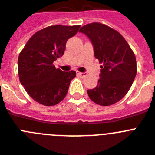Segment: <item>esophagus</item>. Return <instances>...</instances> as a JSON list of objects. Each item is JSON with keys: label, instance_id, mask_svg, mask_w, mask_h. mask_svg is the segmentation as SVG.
Wrapping results in <instances>:
<instances>
[{"label": "esophagus", "instance_id": "1", "mask_svg": "<svg viewBox=\"0 0 155 155\" xmlns=\"http://www.w3.org/2000/svg\"><path fill=\"white\" fill-rule=\"evenodd\" d=\"M76 73L78 74V75H80V76H82V77H84V76H85L86 75H87V73L86 72H80V71H76Z\"/></svg>", "mask_w": 155, "mask_h": 155}]
</instances>
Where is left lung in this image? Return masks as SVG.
<instances>
[{"instance_id":"left-lung-1","label":"left lung","mask_w":155,"mask_h":155,"mask_svg":"<svg viewBox=\"0 0 155 155\" xmlns=\"http://www.w3.org/2000/svg\"><path fill=\"white\" fill-rule=\"evenodd\" d=\"M80 32L91 41L95 58L102 63L100 79L94 89L87 90L90 98L100 106L119 102L128 93L136 75V60L124 37L100 23L82 27Z\"/></svg>"}]
</instances>
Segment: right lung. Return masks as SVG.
Listing matches in <instances>:
<instances>
[{
	"label": "right lung",
	"instance_id": "1",
	"mask_svg": "<svg viewBox=\"0 0 155 155\" xmlns=\"http://www.w3.org/2000/svg\"><path fill=\"white\" fill-rule=\"evenodd\" d=\"M80 25L49 26L28 40L18 58L20 83L38 103L55 106L65 97L75 71H63L53 62L64 55L68 38L76 35Z\"/></svg>",
	"mask_w": 155,
	"mask_h": 155
}]
</instances>
